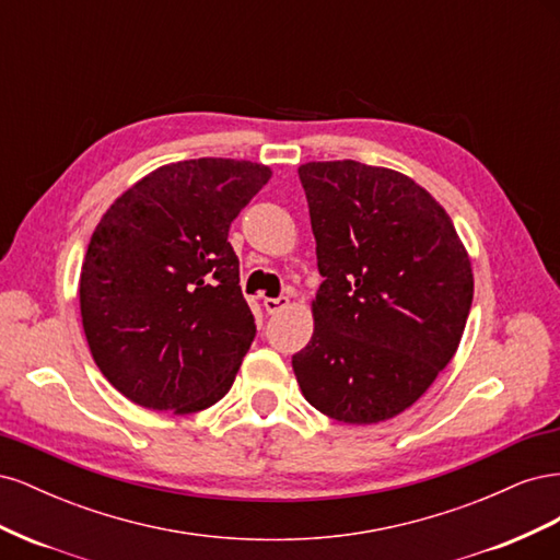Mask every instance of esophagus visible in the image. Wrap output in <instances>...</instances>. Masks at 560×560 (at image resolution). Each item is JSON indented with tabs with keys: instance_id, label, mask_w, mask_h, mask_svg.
Segmentation results:
<instances>
[{
	"instance_id": "obj_1",
	"label": "esophagus",
	"mask_w": 560,
	"mask_h": 560,
	"mask_svg": "<svg viewBox=\"0 0 560 560\" xmlns=\"http://www.w3.org/2000/svg\"><path fill=\"white\" fill-rule=\"evenodd\" d=\"M287 306H290V299L287 296H278V299H264V308L268 315H276L280 311H284Z\"/></svg>"
}]
</instances>
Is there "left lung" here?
Here are the masks:
<instances>
[{
	"label": "left lung",
	"mask_w": 560,
	"mask_h": 560,
	"mask_svg": "<svg viewBox=\"0 0 560 560\" xmlns=\"http://www.w3.org/2000/svg\"><path fill=\"white\" fill-rule=\"evenodd\" d=\"M317 268L315 329L292 358L308 404L348 425L399 416L460 346L474 296L467 249L411 177L358 161L299 167Z\"/></svg>",
	"instance_id": "1"
}]
</instances>
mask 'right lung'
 Returning a JSON list of instances; mask_svg holds the SVG:
<instances>
[{"instance_id": "1", "label": "right lung", "mask_w": 560, "mask_h": 560, "mask_svg": "<svg viewBox=\"0 0 560 560\" xmlns=\"http://www.w3.org/2000/svg\"><path fill=\"white\" fill-rule=\"evenodd\" d=\"M268 179L252 161H179L100 219L81 266V322L95 364L130 401L196 413L231 389L257 325L229 229Z\"/></svg>"}]
</instances>
